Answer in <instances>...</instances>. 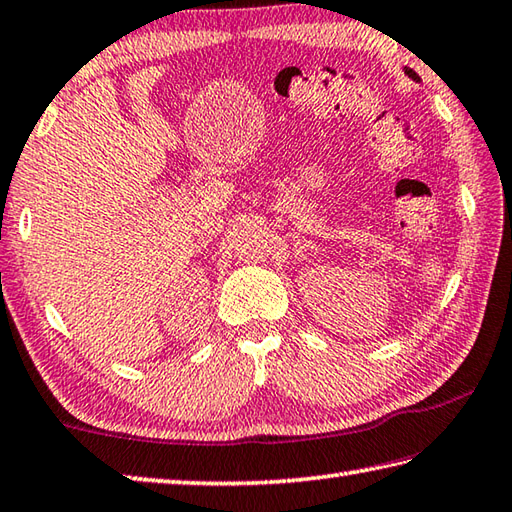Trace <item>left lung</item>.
I'll list each match as a JSON object with an SVG mask.
<instances>
[{
  "label": "left lung",
  "mask_w": 512,
  "mask_h": 512,
  "mask_svg": "<svg viewBox=\"0 0 512 512\" xmlns=\"http://www.w3.org/2000/svg\"><path fill=\"white\" fill-rule=\"evenodd\" d=\"M405 73H407V76H410L412 80H416V82H418V76H416V73H414L412 69H407V67H405Z\"/></svg>",
  "instance_id": "left-lung-1"
}]
</instances>
